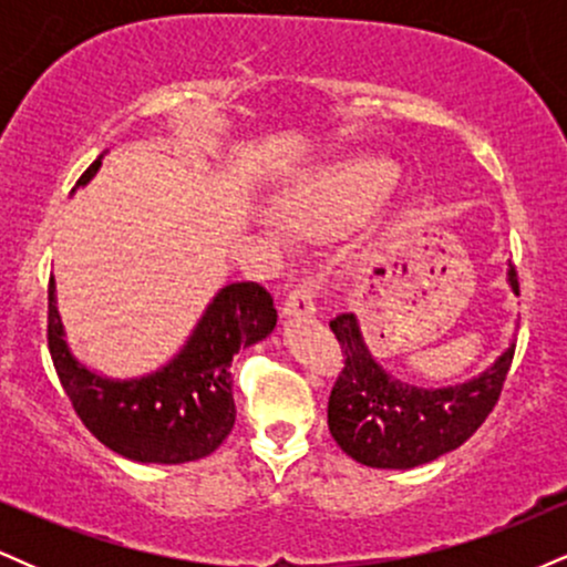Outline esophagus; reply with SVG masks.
I'll return each mask as SVG.
<instances>
[{"mask_svg": "<svg viewBox=\"0 0 567 567\" xmlns=\"http://www.w3.org/2000/svg\"><path fill=\"white\" fill-rule=\"evenodd\" d=\"M315 315H317L315 296L303 288L292 290L288 296V301H285V306H282L285 320H292V317H315Z\"/></svg>", "mask_w": 567, "mask_h": 567, "instance_id": "obj_1", "label": "esophagus"}]
</instances>
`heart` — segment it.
I'll use <instances>...</instances> for the list:
<instances>
[{"label": "heart", "instance_id": "1", "mask_svg": "<svg viewBox=\"0 0 567 567\" xmlns=\"http://www.w3.org/2000/svg\"><path fill=\"white\" fill-rule=\"evenodd\" d=\"M400 171L389 159L354 157L324 165L292 181L277 197V210L292 231L320 237L368 216L394 192Z\"/></svg>", "mask_w": 567, "mask_h": 567}]
</instances>
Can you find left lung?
<instances>
[{
    "mask_svg": "<svg viewBox=\"0 0 567 567\" xmlns=\"http://www.w3.org/2000/svg\"><path fill=\"white\" fill-rule=\"evenodd\" d=\"M506 279L519 292L512 264ZM330 330L343 351V370L328 400L330 434L343 453L373 470H413L464 445L498 402L514 357L512 341L474 379L426 389L379 365L357 315H338Z\"/></svg>",
    "mask_w": 567,
    "mask_h": 567,
    "instance_id": "left-lung-1",
    "label": "left lung"
}]
</instances>
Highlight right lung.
I'll return each instance as SVG.
<instances>
[{"label": "right lung", "mask_w": 567, "mask_h": 567, "mask_svg": "<svg viewBox=\"0 0 567 567\" xmlns=\"http://www.w3.org/2000/svg\"><path fill=\"white\" fill-rule=\"evenodd\" d=\"M103 157L106 152L76 186L95 178ZM275 324V301L261 285L231 282L213 296L171 362L138 379H109L71 351L55 277H50L48 347L63 392L109 451L138 464H186L210 455L229 437L237 419L229 373L234 354L264 341Z\"/></svg>", "instance_id": "1"}]
</instances>
